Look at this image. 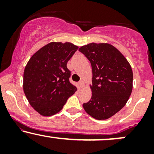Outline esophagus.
<instances>
[{
  "label": "esophagus",
  "instance_id": "34e87169",
  "mask_svg": "<svg viewBox=\"0 0 154 154\" xmlns=\"http://www.w3.org/2000/svg\"><path fill=\"white\" fill-rule=\"evenodd\" d=\"M78 85H79V87L80 88H83V86H84V81H83V80L79 81V82H78Z\"/></svg>",
  "mask_w": 154,
  "mask_h": 154
}]
</instances>
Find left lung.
<instances>
[{"mask_svg":"<svg viewBox=\"0 0 154 154\" xmlns=\"http://www.w3.org/2000/svg\"><path fill=\"white\" fill-rule=\"evenodd\" d=\"M79 51L89 60L93 72L91 99L83 103V108L95 119H109L125 106L131 95V66L110 44L90 43Z\"/></svg>","mask_w":154,"mask_h":154,"instance_id":"left-lung-1","label":"left lung"}]
</instances>
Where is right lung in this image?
Masks as SVG:
<instances>
[{"mask_svg": "<svg viewBox=\"0 0 154 154\" xmlns=\"http://www.w3.org/2000/svg\"><path fill=\"white\" fill-rule=\"evenodd\" d=\"M78 47L70 43H52L40 48L24 69L23 88L28 101L40 114L52 116L62 109L77 91L69 81L68 61Z\"/></svg>", "mask_w": 154, "mask_h": 154, "instance_id": "add662e5", "label": "right lung"}]
</instances>
